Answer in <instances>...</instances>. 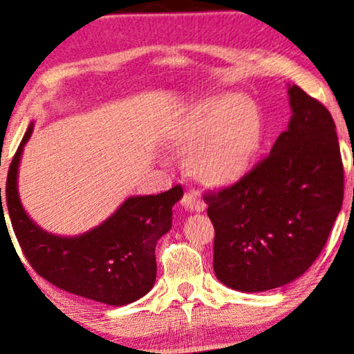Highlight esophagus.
<instances>
[{
  "label": "esophagus",
  "instance_id": "1",
  "mask_svg": "<svg viewBox=\"0 0 354 354\" xmlns=\"http://www.w3.org/2000/svg\"><path fill=\"white\" fill-rule=\"evenodd\" d=\"M182 207L189 212H203L205 209V203L198 193L187 192L182 198Z\"/></svg>",
  "mask_w": 354,
  "mask_h": 354
}]
</instances>
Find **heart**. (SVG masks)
Listing matches in <instances>:
<instances>
[{
    "instance_id": "heart-1",
    "label": "heart",
    "mask_w": 354,
    "mask_h": 354,
    "mask_svg": "<svg viewBox=\"0 0 354 354\" xmlns=\"http://www.w3.org/2000/svg\"><path fill=\"white\" fill-rule=\"evenodd\" d=\"M188 151L187 167L210 187L241 180L264 144V122L257 102L237 93L204 97L185 112L172 134Z\"/></svg>"
}]
</instances>
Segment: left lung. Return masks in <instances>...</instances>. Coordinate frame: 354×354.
<instances>
[{
  "label": "left lung",
  "instance_id": "1",
  "mask_svg": "<svg viewBox=\"0 0 354 354\" xmlns=\"http://www.w3.org/2000/svg\"><path fill=\"white\" fill-rule=\"evenodd\" d=\"M292 117L270 153L232 187L204 194L214 270L257 292L301 277L319 257L344 203V162L328 109L290 86Z\"/></svg>",
  "mask_w": 354,
  "mask_h": 354
}]
</instances>
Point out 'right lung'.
Instances as JSON below:
<instances>
[{
	"mask_svg": "<svg viewBox=\"0 0 354 354\" xmlns=\"http://www.w3.org/2000/svg\"><path fill=\"white\" fill-rule=\"evenodd\" d=\"M31 133L32 124L6 180L9 218L31 268L59 290L107 306H127L145 296L156 279V242L171 230L172 205L183 196L180 185L156 196L128 198L115 214L82 236H53L30 220L17 193L21 150Z\"/></svg>",
	"mask_w": 354,
	"mask_h": 354,
	"instance_id": "add662e5",
	"label": "right lung"
}]
</instances>
